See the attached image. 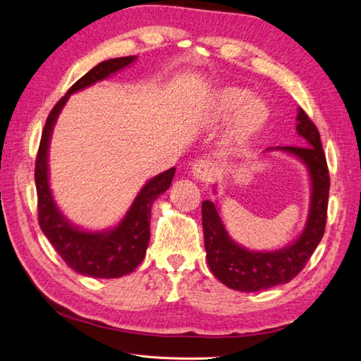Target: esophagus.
<instances>
[{
    "instance_id": "1",
    "label": "esophagus",
    "mask_w": 361,
    "mask_h": 361,
    "mask_svg": "<svg viewBox=\"0 0 361 361\" xmlns=\"http://www.w3.org/2000/svg\"><path fill=\"white\" fill-rule=\"evenodd\" d=\"M192 173L193 178H197L198 181L209 183L215 175V166L207 159H200L192 164Z\"/></svg>"
}]
</instances>
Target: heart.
<instances>
[{
	"label": "heart",
	"instance_id": "b5f03b06",
	"mask_svg": "<svg viewBox=\"0 0 361 361\" xmlns=\"http://www.w3.org/2000/svg\"><path fill=\"white\" fill-rule=\"evenodd\" d=\"M250 92L239 88H230L219 94L214 113H212V120L214 122H226V120L232 118L235 113L236 118L232 129V140L235 143H244L252 135H255L259 129L265 125L267 117H269V111L261 100L251 99Z\"/></svg>",
	"mask_w": 361,
	"mask_h": 361
}]
</instances>
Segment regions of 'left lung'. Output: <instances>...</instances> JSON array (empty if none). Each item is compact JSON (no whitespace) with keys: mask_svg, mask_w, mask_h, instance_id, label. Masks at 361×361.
Returning a JSON list of instances; mask_svg holds the SVG:
<instances>
[{"mask_svg":"<svg viewBox=\"0 0 361 361\" xmlns=\"http://www.w3.org/2000/svg\"><path fill=\"white\" fill-rule=\"evenodd\" d=\"M295 131L303 138L302 146L267 147L265 152L282 151L305 164L311 180V204L303 232L294 243L279 250L253 252L230 238L216 204L206 200L201 204L206 257L219 282L236 291H261L288 283L307 265L322 241L326 226L329 172L319 129L302 108L295 117Z\"/></svg>","mask_w":361,"mask_h":361,"instance_id":"left-lung-1","label":"left lung"}]
</instances>
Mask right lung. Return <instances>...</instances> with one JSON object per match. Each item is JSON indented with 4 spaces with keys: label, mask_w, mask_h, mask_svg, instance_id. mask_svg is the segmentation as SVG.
Here are the masks:
<instances>
[{
    "label": "right lung",
    "mask_w": 361,
    "mask_h": 361,
    "mask_svg": "<svg viewBox=\"0 0 361 361\" xmlns=\"http://www.w3.org/2000/svg\"><path fill=\"white\" fill-rule=\"evenodd\" d=\"M135 59L137 56L108 59L97 63L85 76H82L50 111L36 155L35 183L38 193V221L41 230L70 269L79 274L99 277V279L122 277L133 273L140 265L151 238V206L163 192L169 189L175 168L161 172L147 181L138 192L123 219L114 228L104 232H87L73 226L61 214L53 200L49 184V145L53 126L70 94L106 79L118 70L131 66Z\"/></svg>",
    "instance_id": "add662e5"
}]
</instances>
